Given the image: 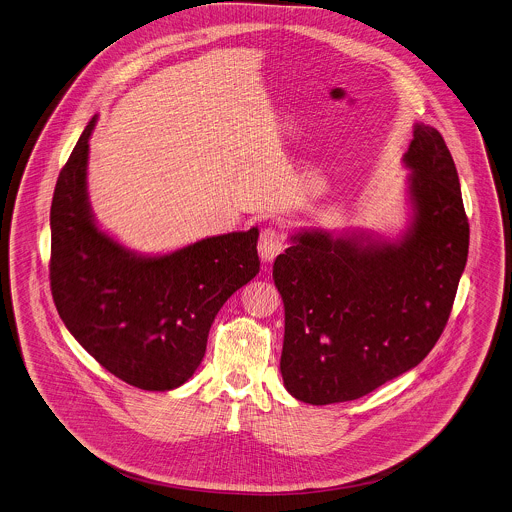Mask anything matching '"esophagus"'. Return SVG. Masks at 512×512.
<instances>
[{
  "mask_svg": "<svg viewBox=\"0 0 512 512\" xmlns=\"http://www.w3.org/2000/svg\"><path fill=\"white\" fill-rule=\"evenodd\" d=\"M284 251V237L275 228H265L259 237V257L263 263H271Z\"/></svg>",
  "mask_w": 512,
  "mask_h": 512,
  "instance_id": "34e87169",
  "label": "esophagus"
}]
</instances>
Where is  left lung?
<instances>
[{
  "label": "left lung",
  "mask_w": 512,
  "mask_h": 512,
  "mask_svg": "<svg viewBox=\"0 0 512 512\" xmlns=\"http://www.w3.org/2000/svg\"><path fill=\"white\" fill-rule=\"evenodd\" d=\"M413 222L397 241L300 232L276 257L284 302V386L310 405L374 392L431 353L452 312L470 247L458 171L442 134L415 124Z\"/></svg>",
  "instance_id": "obj_1"
}]
</instances>
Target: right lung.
<instances>
[{"label": "right lung", "mask_w": 512, "mask_h": 512, "mask_svg": "<svg viewBox=\"0 0 512 512\" xmlns=\"http://www.w3.org/2000/svg\"><path fill=\"white\" fill-rule=\"evenodd\" d=\"M91 118L62 167L50 208V290L79 345L122 382L167 392L206 353L226 300L259 273V230L206 237L144 257L101 232L87 200Z\"/></svg>", "instance_id": "obj_1"}]
</instances>
